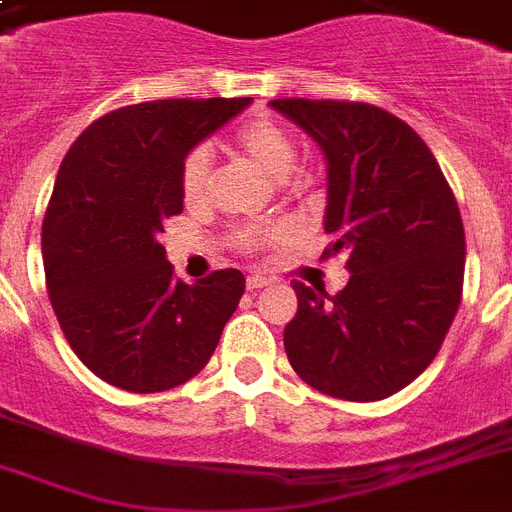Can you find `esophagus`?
I'll return each instance as SVG.
<instances>
[{
  "mask_svg": "<svg viewBox=\"0 0 512 512\" xmlns=\"http://www.w3.org/2000/svg\"><path fill=\"white\" fill-rule=\"evenodd\" d=\"M268 284H271V279H268V276H260V273H252V276L247 279L249 292H257V289L268 287Z\"/></svg>",
  "mask_w": 512,
  "mask_h": 512,
  "instance_id": "esophagus-1",
  "label": "esophagus"
}]
</instances>
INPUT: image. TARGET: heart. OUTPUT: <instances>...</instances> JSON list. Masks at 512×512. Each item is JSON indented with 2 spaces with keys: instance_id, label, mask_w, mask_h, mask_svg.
Wrapping results in <instances>:
<instances>
[{
  "instance_id": "b5f03b06",
  "label": "heart",
  "mask_w": 512,
  "mask_h": 512,
  "mask_svg": "<svg viewBox=\"0 0 512 512\" xmlns=\"http://www.w3.org/2000/svg\"><path fill=\"white\" fill-rule=\"evenodd\" d=\"M233 146L255 162L260 170L273 180H281L289 191H305L311 185V175L297 167V143L279 122L273 119H252L233 135ZM180 193H183L185 207L199 209L209 201L212 193V156L204 146L191 148L180 164ZM289 225L284 220L260 225H244L233 233L236 247L244 252H257V249L276 244L287 239Z\"/></svg>"
}]
</instances>
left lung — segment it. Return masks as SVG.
<instances>
[{
    "mask_svg": "<svg viewBox=\"0 0 512 512\" xmlns=\"http://www.w3.org/2000/svg\"><path fill=\"white\" fill-rule=\"evenodd\" d=\"M329 164L324 257L348 255L337 295L292 281L284 329L292 369L342 401H380L428 369L462 300L465 228L425 140L369 103L279 98Z\"/></svg>",
    "mask_w": 512,
    "mask_h": 512,
    "instance_id": "obj_1",
    "label": "left lung"
}]
</instances>
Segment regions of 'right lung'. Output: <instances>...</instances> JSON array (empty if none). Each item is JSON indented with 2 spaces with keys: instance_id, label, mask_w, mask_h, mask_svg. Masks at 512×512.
I'll use <instances>...</instances> for the list:
<instances>
[{
  "instance_id": "obj_1",
  "label": "right lung",
  "mask_w": 512,
  "mask_h": 512,
  "mask_svg": "<svg viewBox=\"0 0 512 512\" xmlns=\"http://www.w3.org/2000/svg\"><path fill=\"white\" fill-rule=\"evenodd\" d=\"M249 98L116 108L68 148L42 223L47 295L68 345L114 388L162 393L207 366L244 295V273L175 279L159 244L183 212L180 164Z\"/></svg>"
}]
</instances>
